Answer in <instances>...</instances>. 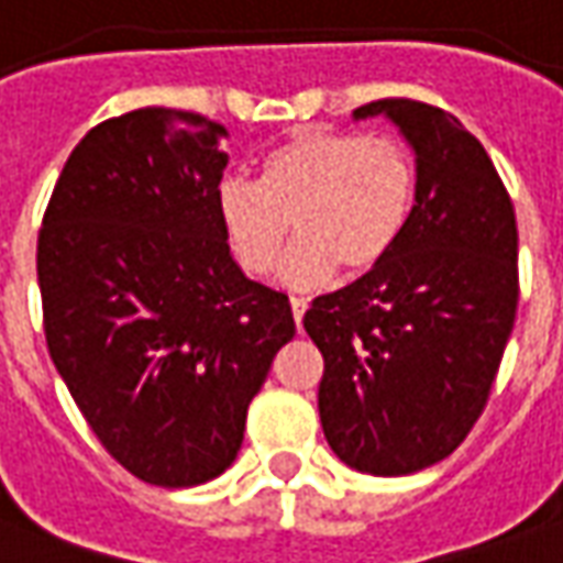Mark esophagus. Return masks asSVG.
<instances>
[{
  "label": "esophagus",
  "mask_w": 563,
  "mask_h": 563,
  "mask_svg": "<svg viewBox=\"0 0 563 563\" xmlns=\"http://www.w3.org/2000/svg\"><path fill=\"white\" fill-rule=\"evenodd\" d=\"M306 309H309V300H306V297H290V312H294L297 328H300V321H303Z\"/></svg>",
  "instance_id": "34e87169"
}]
</instances>
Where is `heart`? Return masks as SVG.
<instances>
[{
    "mask_svg": "<svg viewBox=\"0 0 563 563\" xmlns=\"http://www.w3.org/2000/svg\"><path fill=\"white\" fill-rule=\"evenodd\" d=\"M217 223L244 273L275 269L290 239L300 244L282 266L294 285L343 273L364 275L393 257L417 205V162L395 137L300 128L257 165V184L217 186Z\"/></svg>",
    "mask_w": 563,
    "mask_h": 563,
    "instance_id": "b5f03b06",
    "label": "heart"
}]
</instances>
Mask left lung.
<instances>
[{
	"mask_svg": "<svg viewBox=\"0 0 563 563\" xmlns=\"http://www.w3.org/2000/svg\"><path fill=\"white\" fill-rule=\"evenodd\" d=\"M417 156V205L383 266L321 294L303 328L324 355L319 413L346 466L393 478L451 456L482 417L518 312V227L484 146L451 112L389 97Z\"/></svg>",
	"mask_w": 563,
	"mask_h": 563,
	"instance_id": "1",
	"label": "left lung"
}]
</instances>
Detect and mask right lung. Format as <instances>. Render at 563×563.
<instances>
[{
  "instance_id": "add662e5",
  "label": "right lung",
  "mask_w": 563,
  "mask_h": 563,
  "mask_svg": "<svg viewBox=\"0 0 563 563\" xmlns=\"http://www.w3.org/2000/svg\"><path fill=\"white\" fill-rule=\"evenodd\" d=\"M227 128L143 107L69 153L36 247L45 340L97 441L156 487H196L242 448L251 398L294 336L217 223Z\"/></svg>"
}]
</instances>
